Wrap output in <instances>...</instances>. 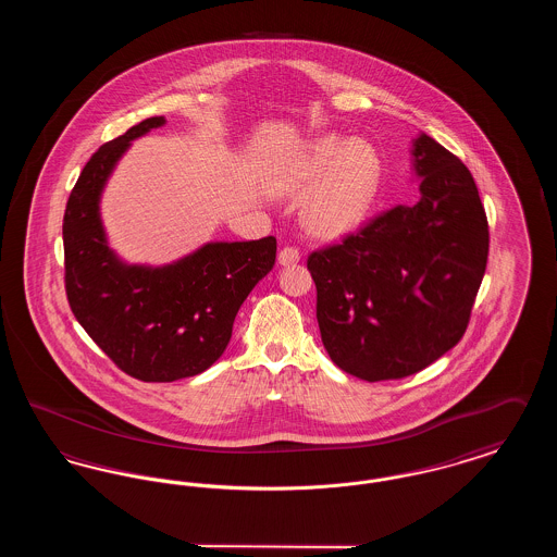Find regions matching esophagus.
Segmentation results:
<instances>
[{
	"instance_id": "esophagus-1",
	"label": "esophagus",
	"mask_w": 557,
	"mask_h": 557,
	"mask_svg": "<svg viewBox=\"0 0 557 557\" xmlns=\"http://www.w3.org/2000/svg\"><path fill=\"white\" fill-rule=\"evenodd\" d=\"M300 261V250L294 248V246H284L280 252H277V263L280 265H294Z\"/></svg>"
}]
</instances>
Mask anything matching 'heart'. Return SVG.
Instances as JSON below:
<instances>
[{"mask_svg":"<svg viewBox=\"0 0 557 557\" xmlns=\"http://www.w3.org/2000/svg\"><path fill=\"white\" fill-rule=\"evenodd\" d=\"M382 184V162L363 139L325 135L288 160L271 180L280 198L304 200L305 227L323 239L357 232L370 216Z\"/></svg>","mask_w":557,"mask_h":557,"instance_id":"obj_1","label":"heart"}]
</instances>
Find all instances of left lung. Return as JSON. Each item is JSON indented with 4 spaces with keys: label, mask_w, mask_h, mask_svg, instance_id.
I'll return each instance as SVG.
<instances>
[{
    "label": "left lung",
    "mask_w": 557,
    "mask_h": 557,
    "mask_svg": "<svg viewBox=\"0 0 557 557\" xmlns=\"http://www.w3.org/2000/svg\"><path fill=\"white\" fill-rule=\"evenodd\" d=\"M411 164L418 205L380 214L307 261L321 343L368 382L418 373L457 345L486 269L488 223L468 166L425 133Z\"/></svg>",
    "instance_id": "left-lung-1"
}]
</instances>
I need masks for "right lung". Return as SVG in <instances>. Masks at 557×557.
Masks as SVG:
<instances>
[{"label": "right lung", "mask_w": 557, "mask_h": 557, "mask_svg": "<svg viewBox=\"0 0 557 557\" xmlns=\"http://www.w3.org/2000/svg\"><path fill=\"white\" fill-rule=\"evenodd\" d=\"M150 116L89 159L66 202L64 282L91 341L133 377L175 382L209 370L230 345L234 319L275 265L273 236L207 242L169 265H132L108 246L100 200L133 139L159 129Z\"/></svg>", "instance_id": "right-lung-1"}]
</instances>
